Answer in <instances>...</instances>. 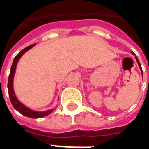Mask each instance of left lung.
<instances>
[{
    "label": "left lung",
    "instance_id": "1",
    "mask_svg": "<svg viewBox=\"0 0 149 149\" xmlns=\"http://www.w3.org/2000/svg\"><path fill=\"white\" fill-rule=\"evenodd\" d=\"M132 54H134V52H132ZM135 59H136V61H137V63H138V64H139V68H140V70H141V72H143V71H142L141 65H140V63H139V59H138V58H137V57H135Z\"/></svg>",
    "mask_w": 149,
    "mask_h": 149
}]
</instances>
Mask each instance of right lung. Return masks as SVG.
<instances>
[{
  "mask_svg": "<svg viewBox=\"0 0 149 149\" xmlns=\"http://www.w3.org/2000/svg\"><path fill=\"white\" fill-rule=\"evenodd\" d=\"M36 44H33L32 45H29V47L24 49L23 50H21L19 53L16 57L14 58L13 63H12V66H11V68H10V75H9V79H8V92H9V95H10V102L13 105V107L15 109V110L19 111L20 114H22L24 116H27V117H29V118H33V119H37V118H41V117H44V116H46L49 115L51 112H53V109L49 110H45V111H35V110H31L28 108L27 106L22 104L19 100H18V98L16 97L15 95V93L14 91L13 88V81H14V77H15V70H16V66H17V63H18L19 60V58L22 57L25 52H27L28 50H29L30 49H32L33 46H35Z\"/></svg>",
  "mask_w": 149,
  "mask_h": 149,
  "instance_id": "right-lung-1",
  "label": "right lung"
}]
</instances>
